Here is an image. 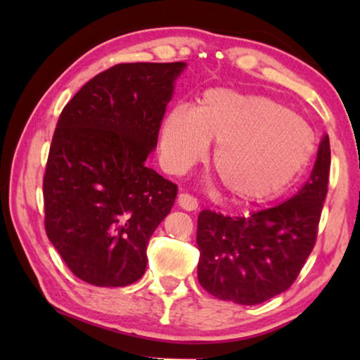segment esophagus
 I'll list each match as a JSON object with an SVG mask.
<instances>
[{
    "instance_id": "esophagus-1",
    "label": "esophagus",
    "mask_w": 360,
    "mask_h": 360,
    "mask_svg": "<svg viewBox=\"0 0 360 360\" xmlns=\"http://www.w3.org/2000/svg\"><path fill=\"white\" fill-rule=\"evenodd\" d=\"M178 205L186 211H195L198 208L197 198L192 197V195H188V193H179L178 195Z\"/></svg>"
}]
</instances>
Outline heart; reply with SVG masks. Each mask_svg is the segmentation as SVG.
<instances>
[{
	"mask_svg": "<svg viewBox=\"0 0 360 360\" xmlns=\"http://www.w3.org/2000/svg\"><path fill=\"white\" fill-rule=\"evenodd\" d=\"M227 192L240 202L275 197L311 158L308 122L265 95L210 89L197 109L174 106L163 120L160 162L182 174L208 154Z\"/></svg>",
	"mask_w": 360,
	"mask_h": 360,
	"instance_id": "b5f03b06",
	"label": "heart"
}]
</instances>
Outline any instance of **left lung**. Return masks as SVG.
I'll return each mask as SVG.
<instances>
[{
	"instance_id": "1",
	"label": "left lung",
	"mask_w": 360,
	"mask_h": 360,
	"mask_svg": "<svg viewBox=\"0 0 360 360\" xmlns=\"http://www.w3.org/2000/svg\"><path fill=\"white\" fill-rule=\"evenodd\" d=\"M330 173L322 138L309 179L294 197L249 216L205 210L198 216V281L211 295L257 304L288 290L311 254Z\"/></svg>"
}]
</instances>
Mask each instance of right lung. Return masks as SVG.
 Returning <instances> with one entry per match:
<instances>
[{"label":"right lung","mask_w":360,"mask_h":360,"mask_svg":"<svg viewBox=\"0 0 360 360\" xmlns=\"http://www.w3.org/2000/svg\"><path fill=\"white\" fill-rule=\"evenodd\" d=\"M186 63H119L60 114L46 165L44 225L72 275L124 288L144 275L178 186L146 167Z\"/></svg>","instance_id":"1"}]
</instances>
